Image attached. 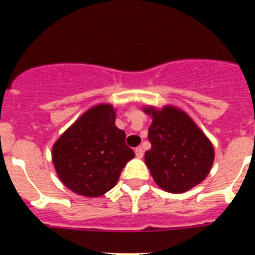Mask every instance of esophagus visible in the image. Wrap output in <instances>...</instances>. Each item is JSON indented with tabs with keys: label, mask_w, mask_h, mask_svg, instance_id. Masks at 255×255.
I'll list each match as a JSON object with an SVG mask.
<instances>
[{
	"label": "esophagus",
	"mask_w": 255,
	"mask_h": 255,
	"mask_svg": "<svg viewBox=\"0 0 255 255\" xmlns=\"http://www.w3.org/2000/svg\"><path fill=\"white\" fill-rule=\"evenodd\" d=\"M135 155H136V157H139V159H141V157H143V155H144L143 148H141V147L136 148V149H135Z\"/></svg>",
	"instance_id": "obj_1"
}]
</instances>
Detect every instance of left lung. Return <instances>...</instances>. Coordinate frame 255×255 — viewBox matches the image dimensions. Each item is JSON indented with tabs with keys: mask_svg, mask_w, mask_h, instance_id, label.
<instances>
[{
	"mask_svg": "<svg viewBox=\"0 0 255 255\" xmlns=\"http://www.w3.org/2000/svg\"><path fill=\"white\" fill-rule=\"evenodd\" d=\"M152 116L145 164L156 184L170 193H182L208 176L214 149L193 120L174 107L144 108Z\"/></svg>",
	"mask_w": 255,
	"mask_h": 255,
	"instance_id": "1",
	"label": "left lung"
}]
</instances>
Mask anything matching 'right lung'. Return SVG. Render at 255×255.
Returning a JSON list of instances; mask_svg holds the SVG:
<instances>
[{
	"label": "right lung",
	"mask_w": 255,
	"mask_h": 255,
	"mask_svg": "<svg viewBox=\"0 0 255 255\" xmlns=\"http://www.w3.org/2000/svg\"><path fill=\"white\" fill-rule=\"evenodd\" d=\"M133 156L126 144V132L115 126V111L110 104L85 112L53 147V163L61 181L86 197L112 189Z\"/></svg>",
	"instance_id": "obj_1"
}]
</instances>
